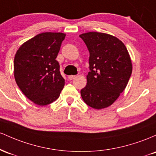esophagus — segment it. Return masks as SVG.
<instances>
[{
	"label": "esophagus",
	"mask_w": 156,
	"mask_h": 156,
	"mask_svg": "<svg viewBox=\"0 0 156 156\" xmlns=\"http://www.w3.org/2000/svg\"><path fill=\"white\" fill-rule=\"evenodd\" d=\"M76 76H73V75H71V76H68V79L69 80H73V79H74L75 78H76Z\"/></svg>",
	"instance_id": "esophagus-1"
}]
</instances>
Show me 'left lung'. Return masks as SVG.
<instances>
[{
  "label": "left lung",
  "mask_w": 156,
  "mask_h": 156,
  "mask_svg": "<svg viewBox=\"0 0 156 156\" xmlns=\"http://www.w3.org/2000/svg\"><path fill=\"white\" fill-rule=\"evenodd\" d=\"M79 37L89 52L87 86L82 99L95 109L108 107L124 91L132 73L128 50L122 41L110 34L88 32Z\"/></svg>",
  "instance_id": "left-lung-1"
}]
</instances>
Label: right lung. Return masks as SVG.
Wrapping results in <instances>:
<instances>
[{
	"mask_svg": "<svg viewBox=\"0 0 156 156\" xmlns=\"http://www.w3.org/2000/svg\"><path fill=\"white\" fill-rule=\"evenodd\" d=\"M63 33L39 34L23 43L14 60L15 81L30 101L46 105L58 99L65 83L55 60Z\"/></svg>",
	"mask_w": 156,
	"mask_h": 156,
	"instance_id": "obj_1",
	"label": "right lung"
}]
</instances>
